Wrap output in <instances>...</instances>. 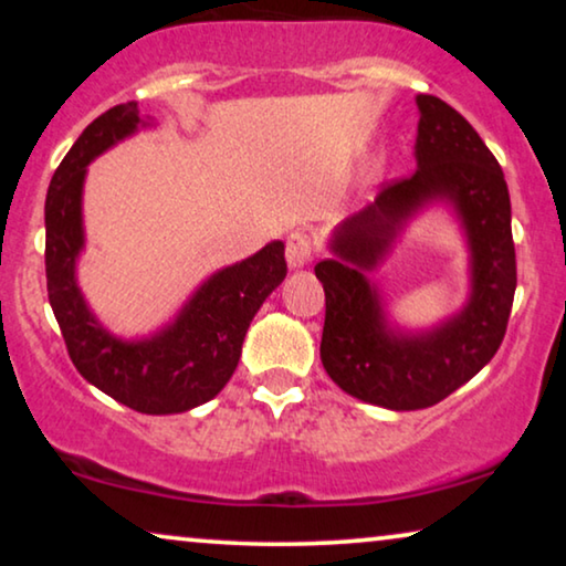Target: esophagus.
<instances>
[{
	"label": "esophagus",
	"instance_id": "esophagus-1",
	"mask_svg": "<svg viewBox=\"0 0 566 566\" xmlns=\"http://www.w3.org/2000/svg\"><path fill=\"white\" fill-rule=\"evenodd\" d=\"M312 239H308L306 231H291L289 242H285V260H289V268L298 270L308 265L312 260Z\"/></svg>",
	"mask_w": 566,
	"mask_h": 566
}]
</instances>
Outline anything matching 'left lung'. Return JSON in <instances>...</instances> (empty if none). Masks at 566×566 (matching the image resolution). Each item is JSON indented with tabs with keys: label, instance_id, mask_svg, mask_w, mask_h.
Returning a JSON list of instances; mask_svg holds the SVG:
<instances>
[{
	"label": "left lung",
	"instance_id": "left-lung-1",
	"mask_svg": "<svg viewBox=\"0 0 566 566\" xmlns=\"http://www.w3.org/2000/svg\"><path fill=\"white\" fill-rule=\"evenodd\" d=\"M417 169L339 223L329 237L332 258L314 268L327 301L324 370L345 394L394 412L438 405L494 358L517 283L510 192L497 159L443 99L417 95ZM436 202L452 208L468 239L470 298L436 328L405 331L388 319L367 273L406 223Z\"/></svg>",
	"mask_w": 566,
	"mask_h": 566
}]
</instances>
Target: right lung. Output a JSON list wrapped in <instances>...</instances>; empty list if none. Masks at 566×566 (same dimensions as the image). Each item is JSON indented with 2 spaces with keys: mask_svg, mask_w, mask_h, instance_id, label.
Listing matches in <instances>:
<instances>
[{
  "mask_svg": "<svg viewBox=\"0 0 566 566\" xmlns=\"http://www.w3.org/2000/svg\"><path fill=\"white\" fill-rule=\"evenodd\" d=\"M136 103L115 105L82 130L45 196V281L69 358L92 386L142 415H177L206 405L237 370L262 301L283 283L285 244L270 242L198 285L172 322L146 337L113 335L76 283L84 250L82 192L90 161L136 130L151 128Z\"/></svg>",
  "mask_w": 566,
  "mask_h": 566,
  "instance_id": "add662e5",
  "label": "right lung"
}]
</instances>
